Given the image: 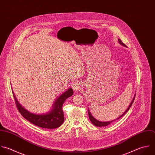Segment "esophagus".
<instances>
[{
    "label": "esophagus",
    "mask_w": 155,
    "mask_h": 155,
    "mask_svg": "<svg viewBox=\"0 0 155 155\" xmlns=\"http://www.w3.org/2000/svg\"><path fill=\"white\" fill-rule=\"evenodd\" d=\"M81 88V84L79 81H75L72 84V89L74 91H78Z\"/></svg>",
    "instance_id": "1"
}]
</instances>
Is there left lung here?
I'll use <instances>...</instances> for the list:
<instances>
[{"mask_svg": "<svg viewBox=\"0 0 155 155\" xmlns=\"http://www.w3.org/2000/svg\"><path fill=\"white\" fill-rule=\"evenodd\" d=\"M118 42L121 44V45H122L123 46H126V45L124 44V43H123V42H122V41L120 40V39H118ZM135 96L134 97V99H133V100H132V101L131 102V103H130V104L129 105V107L127 108V109L126 110V112L122 115H121L120 117H118V118H117V119H115L114 120H112V121H107V122H102V121H98V120H97L96 119H95L93 117H92V115L91 114V113H90V112L89 111V110H88V115H89V120H90V121H91V123L94 124V125H95V126H97V127H103V126H107V125H109V124H110V123H112V122H114V121H117V120H119L120 118H121V117H123L127 112H128V110H129V109L130 108V107L132 106V104H133V103H134V100H135Z\"/></svg>", "mask_w": 155, "mask_h": 155, "instance_id": "obj_1", "label": "left lung"}]
</instances>
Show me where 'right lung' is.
Wrapping results in <instances>:
<instances>
[{"mask_svg":"<svg viewBox=\"0 0 155 155\" xmlns=\"http://www.w3.org/2000/svg\"><path fill=\"white\" fill-rule=\"evenodd\" d=\"M74 94L72 88H69L62 95H61L54 102L52 109L46 114L36 115L26 110L17 101L14 93L13 96L15 103L18 112L26 120L32 124L45 129H56L59 127L64 121V114L63 111V104L64 101Z\"/></svg>","mask_w":155,"mask_h":155,"instance_id":"add662e5","label":"right lung"}]
</instances>
